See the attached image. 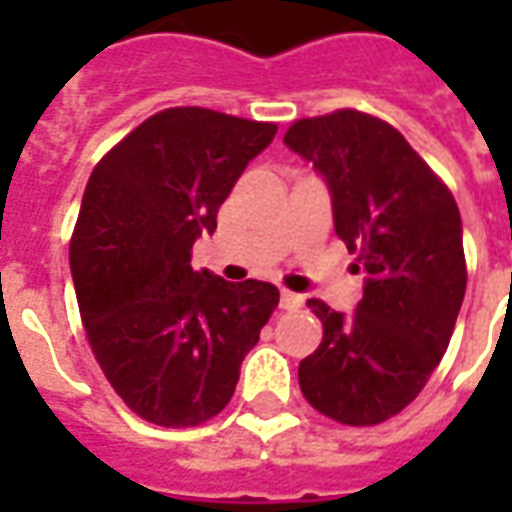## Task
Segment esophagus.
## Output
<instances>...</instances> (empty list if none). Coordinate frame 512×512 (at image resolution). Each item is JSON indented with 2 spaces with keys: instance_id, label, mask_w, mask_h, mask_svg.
I'll return each mask as SVG.
<instances>
[{
  "instance_id": "obj_1",
  "label": "esophagus",
  "mask_w": 512,
  "mask_h": 512,
  "mask_svg": "<svg viewBox=\"0 0 512 512\" xmlns=\"http://www.w3.org/2000/svg\"><path fill=\"white\" fill-rule=\"evenodd\" d=\"M279 304H282V310H299L301 304H304V296H299V293H290V290H282Z\"/></svg>"
}]
</instances>
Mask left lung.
Wrapping results in <instances>:
<instances>
[{
    "label": "left lung",
    "mask_w": 512,
    "mask_h": 512,
    "mask_svg": "<svg viewBox=\"0 0 512 512\" xmlns=\"http://www.w3.org/2000/svg\"><path fill=\"white\" fill-rule=\"evenodd\" d=\"M285 145L326 180L334 233L367 274L351 315L310 301L323 340L301 359L299 386L326 417L378 425L422 392L450 345L466 293L461 211L403 134L365 112L299 120Z\"/></svg>",
    "instance_id": "1"
}]
</instances>
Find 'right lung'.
I'll return each instance as SVG.
<instances>
[{
	"instance_id": "obj_1",
	"label": "right lung",
	"mask_w": 512,
	"mask_h": 512,
	"mask_svg": "<svg viewBox=\"0 0 512 512\" xmlns=\"http://www.w3.org/2000/svg\"><path fill=\"white\" fill-rule=\"evenodd\" d=\"M277 134L200 106L147 117L93 169L71 241L84 332L115 392L139 417L191 428L235 392L279 290L191 268L219 205Z\"/></svg>"
}]
</instances>
